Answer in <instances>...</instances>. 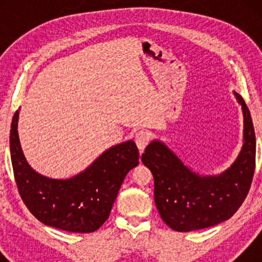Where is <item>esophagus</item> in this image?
I'll return each instance as SVG.
<instances>
[{
  "mask_svg": "<svg viewBox=\"0 0 262 262\" xmlns=\"http://www.w3.org/2000/svg\"><path fill=\"white\" fill-rule=\"evenodd\" d=\"M149 139H150V134L146 130H141L136 134L135 141H136V144L138 146L139 151L142 152L143 150H144L146 144L149 143Z\"/></svg>",
  "mask_w": 262,
  "mask_h": 262,
  "instance_id": "obj_1",
  "label": "esophagus"
}]
</instances>
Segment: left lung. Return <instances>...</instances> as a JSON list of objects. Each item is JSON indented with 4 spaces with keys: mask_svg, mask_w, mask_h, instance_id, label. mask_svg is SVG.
I'll return each instance as SVG.
<instances>
[{
    "mask_svg": "<svg viewBox=\"0 0 262 262\" xmlns=\"http://www.w3.org/2000/svg\"><path fill=\"white\" fill-rule=\"evenodd\" d=\"M243 112V146L230 168L202 177L175 156L162 142L152 141L142 162L154 175V195L160 216L175 231L187 232L217 225L230 218L245 202L255 170V132L242 96L234 92Z\"/></svg>",
    "mask_w": 262,
    "mask_h": 262,
    "instance_id": "left-lung-1",
    "label": "left lung"
}]
</instances>
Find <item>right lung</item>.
Returning <instances> with one entry per match:
<instances>
[{"mask_svg":"<svg viewBox=\"0 0 262 262\" xmlns=\"http://www.w3.org/2000/svg\"><path fill=\"white\" fill-rule=\"evenodd\" d=\"M15 112L10 126V157L20 196L30 212L49 227L93 232L110 216L125 177L139 163L134 141L114 145L87 169L67 180L42 177L32 169L21 150Z\"/></svg>","mask_w":262,"mask_h":262,"instance_id":"add662e5","label":"right lung"}]
</instances>
